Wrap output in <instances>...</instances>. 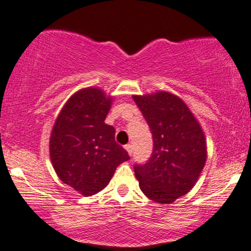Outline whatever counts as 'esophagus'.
I'll return each instance as SVG.
<instances>
[{
  "label": "esophagus",
  "instance_id": "esophagus-1",
  "mask_svg": "<svg viewBox=\"0 0 251 251\" xmlns=\"http://www.w3.org/2000/svg\"><path fill=\"white\" fill-rule=\"evenodd\" d=\"M125 149L126 150V152H128V154H129V155H131V154H132V145H130V144L126 145V146H125Z\"/></svg>",
  "mask_w": 251,
  "mask_h": 251
}]
</instances>
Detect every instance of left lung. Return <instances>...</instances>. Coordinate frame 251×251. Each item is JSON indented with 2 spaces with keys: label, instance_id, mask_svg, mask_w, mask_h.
<instances>
[{
  "label": "left lung",
  "instance_id": "8db88e82",
  "mask_svg": "<svg viewBox=\"0 0 251 251\" xmlns=\"http://www.w3.org/2000/svg\"><path fill=\"white\" fill-rule=\"evenodd\" d=\"M153 137V152L145 165H135L143 194L171 204L193 189L206 162L203 129L181 98L166 91L132 96Z\"/></svg>",
  "mask_w": 251,
  "mask_h": 251
}]
</instances>
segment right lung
<instances>
[{
	"label": "right lung",
	"mask_w": 251,
	"mask_h": 251,
	"mask_svg": "<svg viewBox=\"0 0 251 251\" xmlns=\"http://www.w3.org/2000/svg\"><path fill=\"white\" fill-rule=\"evenodd\" d=\"M113 97L99 87L74 93L55 120L50 139L51 165L60 180L83 196L101 191L128 152L105 123Z\"/></svg>",
	"instance_id": "obj_1"
}]
</instances>
